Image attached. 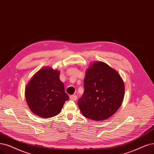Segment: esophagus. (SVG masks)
<instances>
[{"label": "esophagus", "instance_id": "34e87169", "mask_svg": "<svg viewBox=\"0 0 154 154\" xmlns=\"http://www.w3.org/2000/svg\"><path fill=\"white\" fill-rule=\"evenodd\" d=\"M70 99L71 100L75 101L77 99V96L76 95H71V96H70Z\"/></svg>", "mask_w": 154, "mask_h": 154}]
</instances>
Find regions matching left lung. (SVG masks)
I'll use <instances>...</instances> for the list:
<instances>
[{"label": "left lung", "mask_w": 154, "mask_h": 154, "mask_svg": "<svg viewBox=\"0 0 154 154\" xmlns=\"http://www.w3.org/2000/svg\"><path fill=\"white\" fill-rule=\"evenodd\" d=\"M84 91L77 101L82 115L93 121L106 120L122 105L124 84L120 75L103 62H94L86 72Z\"/></svg>", "instance_id": "8db88e82"}]
</instances>
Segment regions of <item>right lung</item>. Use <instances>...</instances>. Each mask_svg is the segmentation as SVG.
Masks as SVG:
<instances>
[{"instance_id": "add662e5", "label": "right lung", "mask_w": 154, "mask_h": 154, "mask_svg": "<svg viewBox=\"0 0 154 154\" xmlns=\"http://www.w3.org/2000/svg\"><path fill=\"white\" fill-rule=\"evenodd\" d=\"M59 76L58 70L45 67L37 72L27 84V104L33 113L42 118L58 115L65 101L69 100Z\"/></svg>"}]
</instances>
